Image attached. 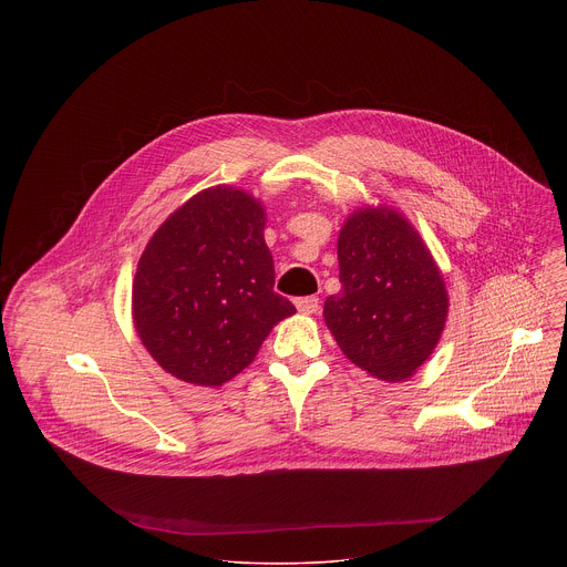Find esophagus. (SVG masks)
<instances>
[{
    "mask_svg": "<svg viewBox=\"0 0 567 567\" xmlns=\"http://www.w3.org/2000/svg\"><path fill=\"white\" fill-rule=\"evenodd\" d=\"M296 309L305 316H311V313H318L320 309V300L316 296H305V298H296Z\"/></svg>",
    "mask_w": 567,
    "mask_h": 567,
    "instance_id": "34e87169",
    "label": "esophagus"
}]
</instances>
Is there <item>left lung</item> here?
Returning a JSON list of instances; mask_svg holds the SVG:
<instances>
[{
    "label": "left lung",
    "mask_w": 567,
    "mask_h": 567,
    "mask_svg": "<svg viewBox=\"0 0 567 567\" xmlns=\"http://www.w3.org/2000/svg\"><path fill=\"white\" fill-rule=\"evenodd\" d=\"M339 269L343 287L322 307L339 348L377 379H409L435 350L449 313L424 239L392 208H361L341 228Z\"/></svg>",
    "instance_id": "left-lung-1"
}]
</instances>
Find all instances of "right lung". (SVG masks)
Masks as SVG:
<instances>
[{
	"label": "right lung",
	"instance_id": "1",
	"mask_svg": "<svg viewBox=\"0 0 567 567\" xmlns=\"http://www.w3.org/2000/svg\"><path fill=\"white\" fill-rule=\"evenodd\" d=\"M265 208L215 186L177 208L147 241L132 287L141 343L173 377L221 385L245 370L296 307L274 291Z\"/></svg>",
	"mask_w": 567,
	"mask_h": 567
}]
</instances>
